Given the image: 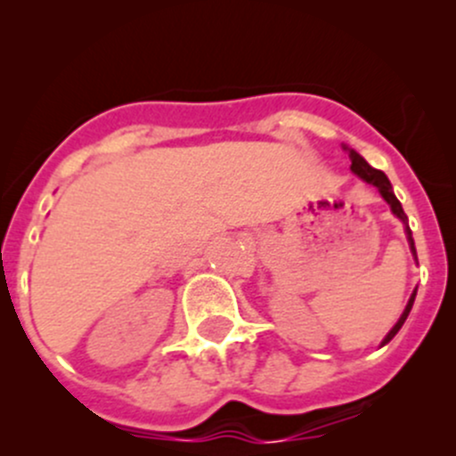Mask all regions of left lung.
Masks as SVG:
<instances>
[{
    "instance_id": "1",
    "label": "left lung",
    "mask_w": 456,
    "mask_h": 456,
    "mask_svg": "<svg viewBox=\"0 0 456 456\" xmlns=\"http://www.w3.org/2000/svg\"><path fill=\"white\" fill-rule=\"evenodd\" d=\"M344 150L348 151V159H351V169H353V172H355L357 176H360V178H364L366 183H370V185H375L377 190H379V194L384 196V200L388 202V205H390V209H393V214L397 216V218H402L403 223H406V220H408V216L403 214V209H402V202H399V200H397V196H395V191H393V187H390V181H388V178H386V174H384V172H379V169L370 167V165L366 163V160L362 159V156L357 154L355 150H351V147H346V145H344ZM406 232H408V240H411V249H412V254H417V251H415V242H412V236H411V229H408V224H406ZM415 296H417V291H412L411 300H408V306H406V309H403L402 317H399V322H397V324H395L393 329H390V333L386 335V338H384V342H381V344H388L390 339H393L395 335H397V330L402 329V326H403V322H406L408 314H411V309H412V302H415Z\"/></svg>"
}]
</instances>
